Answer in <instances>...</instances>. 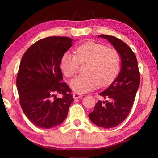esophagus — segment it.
Instances as JSON below:
<instances>
[{"label":"esophagus","mask_w":158,"mask_h":158,"mask_svg":"<svg viewBox=\"0 0 158 158\" xmlns=\"http://www.w3.org/2000/svg\"><path fill=\"white\" fill-rule=\"evenodd\" d=\"M81 97H82V95L80 94V93H74L73 94V98L74 99H78V98H80Z\"/></svg>","instance_id":"34e87169"}]
</instances>
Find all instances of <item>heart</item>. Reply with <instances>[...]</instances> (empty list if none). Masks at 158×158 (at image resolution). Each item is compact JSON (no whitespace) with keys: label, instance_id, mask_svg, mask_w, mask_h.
Segmentation results:
<instances>
[{"label":"heart","instance_id":"b5f03b06","mask_svg":"<svg viewBox=\"0 0 158 158\" xmlns=\"http://www.w3.org/2000/svg\"><path fill=\"white\" fill-rule=\"evenodd\" d=\"M76 54L65 52L61 57L60 68L65 76L71 78L77 73L79 63H86L85 74L79 75L70 82L77 93L90 91L97 86L113 81L121 68V55L116 49L95 42H88L75 50Z\"/></svg>","mask_w":158,"mask_h":158}]
</instances>
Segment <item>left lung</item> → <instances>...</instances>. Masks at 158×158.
Segmentation results:
<instances>
[{
	"mask_svg": "<svg viewBox=\"0 0 158 158\" xmlns=\"http://www.w3.org/2000/svg\"><path fill=\"white\" fill-rule=\"evenodd\" d=\"M98 37L108 40L119 52L121 69L107 89L99 93L105 100H98L89 117L99 127L111 128L121 124L130 114L139 86L140 73L136 55L126 43L114 36Z\"/></svg>",
	"mask_w": 158,
	"mask_h": 158,
	"instance_id": "obj_1",
	"label": "left lung"
}]
</instances>
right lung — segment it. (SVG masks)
<instances>
[{
    "instance_id": "1",
    "label": "right lung",
    "mask_w": 158,
    "mask_h": 158,
    "mask_svg": "<svg viewBox=\"0 0 158 158\" xmlns=\"http://www.w3.org/2000/svg\"><path fill=\"white\" fill-rule=\"evenodd\" d=\"M68 37H45L35 42L21 58L17 76L19 103L26 117L37 127L49 129L66 118L74 101L63 80L61 57L72 47ZM56 93L62 95L58 98Z\"/></svg>"
}]
</instances>
